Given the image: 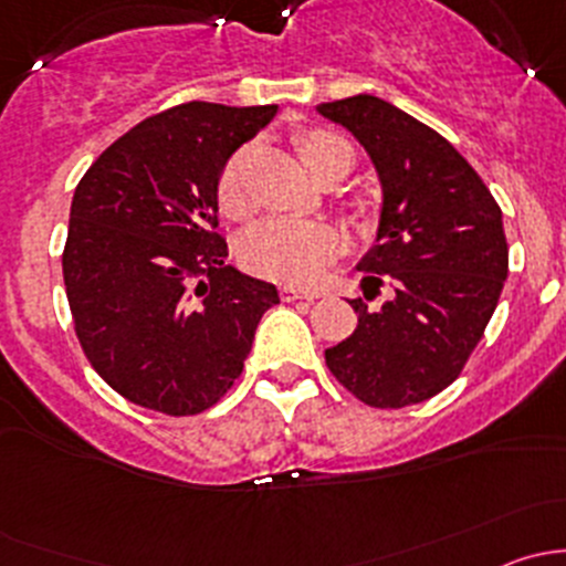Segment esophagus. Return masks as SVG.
<instances>
[{"label": "esophagus", "mask_w": 566, "mask_h": 566, "mask_svg": "<svg viewBox=\"0 0 566 566\" xmlns=\"http://www.w3.org/2000/svg\"><path fill=\"white\" fill-rule=\"evenodd\" d=\"M319 290H312V287H293V284H287V287H282V298L284 301H298V298H304V301H315V298H319Z\"/></svg>", "instance_id": "esophagus-1"}]
</instances>
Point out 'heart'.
<instances>
[{"mask_svg":"<svg viewBox=\"0 0 566 566\" xmlns=\"http://www.w3.org/2000/svg\"><path fill=\"white\" fill-rule=\"evenodd\" d=\"M295 150L315 177H323L334 169L350 172L356 164V153L342 136L325 128H310L295 134ZM247 147L232 153L219 172V205L224 213H247V191H243V172H247ZM339 249V235L325 221L298 219H265L247 232L241 243V256L249 271L282 282H310L325 268V262Z\"/></svg>","mask_w":566,"mask_h":566,"instance_id":"1","label":"heart"}]
</instances>
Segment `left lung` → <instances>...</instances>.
Here are the masks:
<instances>
[{
  "label": "left lung",
  "instance_id": "8db88e82",
  "mask_svg": "<svg viewBox=\"0 0 566 566\" xmlns=\"http://www.w3.org/2000/svg\"><path fill=\"white\" fill-rule=\"evenodd\" d=\"M367 150L380 182L375 241L358 260V325L325 350L373 408L424 402L454 384L493 317L510 271L504 216L471 164L408 112L375 95L319 104Z\"/></svg>",
  "mask_w": 566,
  "mask_h": 566
}]
</instances>
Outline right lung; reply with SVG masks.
Wrapping results in <instances>:
<instances>
[{
    "label": "right lung",
    "mask_w": 566,
    "mask_h": 566,
    "mask_svg": "<svg viewBox=\"0 0 566 566\" xmlns=\"http://www.w3.org/2000/svg\"><path fill=\"white\" fill-rule=\"evenodd\" d=\"M276 106L191 101L142 119L73 191L62 276L95 373L134 405L202 413L235 384L271 282L227 265L219 172Z\"/></svg>",
    "instance_id": "obj_1"
}]
</instances>
